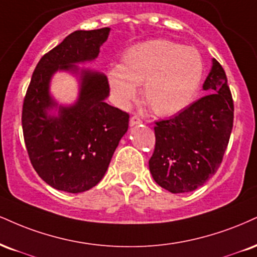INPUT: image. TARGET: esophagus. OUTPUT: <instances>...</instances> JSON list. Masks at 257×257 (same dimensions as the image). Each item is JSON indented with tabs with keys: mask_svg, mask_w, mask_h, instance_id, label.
<instances>
[{
	"mask_svg": "<svg viewBox=\"0 0 257 257\" xmlns=\"http://www.w3.org/2000/svg\"><path fill=\"white\" fill-rule=\"evenodd\" d=\"M141 118L139 116H132L131 117V124L132 125H138V124H141Z\"/></svg>",
	"mask_w": 257,
	"mask_h": 257,
	"instance_id": "34e87169",
	"label": "esophagus"
}]
</instances>
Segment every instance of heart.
I'll use <instances>...</instances> for the list:
<instances>
[{
    "label": "heart",
    "mask_w": 257,
    "mask_h": 257,
    "mask_svg": "<svg viewBox=\"0 0 257 257\" xmlns=\"http://www.w3.org/2000/svg\"><path fill=\"white\" fill-rule=\"evenodd\" d=\"M203 75L200 52L168 39H151L131 46L122 63L107 70V82L117 105L126 109L144 85L148 106L159 116L178 113L193 100Z\"/></svg>",
    "instance_id": "1"
}]
</instances>
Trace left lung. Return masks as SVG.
Wrapping results in <instances>:
<instances>
[{"mask_svg":"<svg viewBox=\"0 0 257 257\" xmlns=\"http://www.w3.org/2000/svg\"><path fill=\"white\" fill-rule=\"evenodd\" d=\"M207 94L169 119L157 122L151 175L170 193L194 191L217 172L233 125L226 74L213 58L203 82Z\"/></svg>","mask_w":257,"mask_h":257,"instance_id":"left-lung-1","label":"left lung"}]
</instances>
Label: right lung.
Returning <instances> with one entry per match:
<instances>
[{"label": "right lung", "mask_w": 257, "mask_h": 257, "mask_svg": "<svg viewBox=\"0 0 257 257\" xmlns=\"http://www.w3.org/2000/svg\"><path fill=\"white\" fill-rule=\"evenodd\" d=\"M110 30L66 37L40 58L25 97L23 131L30 160L39 177L57 190L78 194L97 185L128 131V113L105 101L110 94L105 74L79 67L95 61ZM56 72L78 81L74 103H58L51 94Z\"/></svg>", "instance_id": "add662e5"}]
</instances>
